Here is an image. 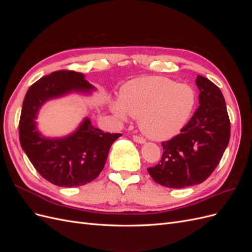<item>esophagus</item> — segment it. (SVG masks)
<instances>
[{"label":"esophagus","mask_w":252,"mask_h":252,"mask_svg":"<svg viewBox=\"0 0 252 252\" xmlns=\"http://www.w3.org/2000/svg\"><path fill=\"white\" fill-rule=\"evenodd\" d=\"M132 139H133L134 142L140 143V144H144L145 142H146V140H145V139L143 138V136H139V135H133Z\"/></svg>","instance_id":"34e87169"}]
</instances>
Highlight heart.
Listing matches in <instances>:
<instances>
[{
    "label": "heart",
    "mask_w": 252,
    "mask_h": 252,
    "mask_svg": "<svg viewBox=\"0 0 252 252\" xmlns=\"http://www.w3.org/2000/svg\"><path fill=\"white\" fill-rule=\"evenodd\" d=\"M194 103V93L188 85L163 77H143L128 82L110 108L122 120L128 114L138 119L148 138L167 140L185 126Z\"/></svg>",
    "instance_id": "b5f03b06"
}]
</instances>
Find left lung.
<instances>
[{
  "instance_id": "1",
  "label": "left lung",
  "mask_w": 252,
  "mask_h": 252,
  "mask_svg": "<svg viewBox=\"0 0 252 252\" xmlns=\"http://www.w3.org/2000/svg\"><path fill=\"white\" fill-rule=\"evenodd\" d=\"M200 106L181 133L162 142L163 156L148 173L158 184L184 188L203 183L222 158L230 139V121L222 91L197 75Z\"/></svg>"
}]
</instances>
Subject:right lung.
Returning <instances> with one entry per match:
<instances>
[{
  "label": "right lung",
  "mask_w": 252,
  "mask_h": 252,
  "mask_svg": "<svg viewBox=\"0 0 252 252\" xmlns=\"http://www.w3.org/2000/svg\"><path fill=\"white\" fill-rule=\"evenodd\" d=\"M94 89L83 73L59 70L36 81L25 95L19 124L21 146L35 170L57 186L77 187L96 179L112 143L122 134L103 132L85 118L73 133L45 138L36 129L37 112L52 98L70 93L89 94Z\"/></svg>",
  "instance_id": "right-lung-1"
}]
</instances>
